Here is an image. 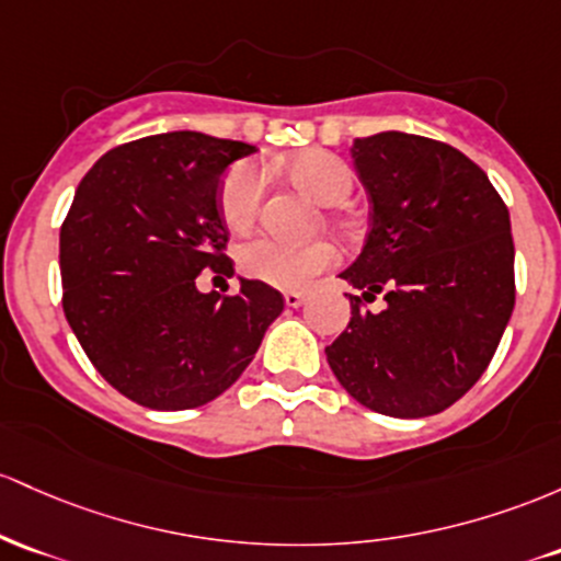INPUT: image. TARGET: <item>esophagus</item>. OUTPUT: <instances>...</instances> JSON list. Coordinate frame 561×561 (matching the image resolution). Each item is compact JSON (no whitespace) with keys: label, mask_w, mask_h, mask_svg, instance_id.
Here are the masks:
<instances>
[{"label":"esophagus","mask_w":561,"mask_h":561,"mask_svg":"<svg viewBox=\"0 0 561 561\" xmlns=\"http://www.w3.org/2000/svg\"><path fill=\"white\" fill-rule=\"evenodd\" d=\"M283 301H286V307H299L305 301V291H286Z\"/></svg>","instance_id":"obj_1"}]
</instances>
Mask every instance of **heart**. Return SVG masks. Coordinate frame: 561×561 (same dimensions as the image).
<instances>
[{
  "label": "heart",
  "instance_id": "1",
  "mask_svg": "<svg viewBox=\"0 0 561 561\" xmlns=\"http://www.w3.org/2000/svg\"><path fill=\"white\" fill-rule=\"evenodd\" d=\"M286 174L301 191L325 206L344 204L350 198L352 169L329 150H301L283 163ZM264 196V178L260 167L241 161L228 169L219 182V217L230 230H247L256 219ZM336 262V249L329 241L291 243L273 236L251 238L238 249V270L251 280L275 288H299L318 273Z\"/></svg>",
  "mask_w": 561,
  "mask_h": 561
}]
</instances>
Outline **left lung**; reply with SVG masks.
<instances>
[{
    "mask_svg": "<svg viewBox=\"0 0 561 561\" xmlns=\"http://www.w3.org/2000/svg\"><path fill=\"white\" fill-rule=\"evenodd\" d=\"M370 201V230L339 278L347 331L325 347L339 383L370 411L424 419L469 392L493 360L514 310L508 209L461 150L405 131L352 145ZM383 293L381 313L362 299Z\"/></svg>",
    "mask_w": 561,
    "mask_h": 561,
    "instance_id": "left-lung-1",
    "label": "left lung"
}]
</instances>
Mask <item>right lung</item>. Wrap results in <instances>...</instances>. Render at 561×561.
Returning <instances> with one entry per match:
<instances>
[{
    "mask_svg": "<svg viewBox=\"0 0 561 561\" xmlns=\"http://www.w3.org/2000/svg\"><path fill=\"white\" fill-rule=\"evenodd\" d=\"M254 145L167 131L108 150L60 228L62 312L98 374L153 411L211 402L247 370L283 312L273 286L201 294L211 267L230 278L217 193Z\"/></svg>",
    "mask_w": 561,
    "mask_h": 561,
    "instance_id": "add662e5",
    "label": "right lung"
}]
</instances>
